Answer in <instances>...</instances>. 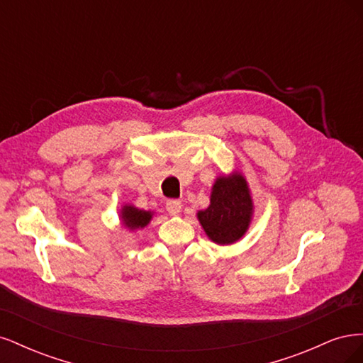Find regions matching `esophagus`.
I'll return each instance as SVG.
<instances>
[{"label":"esophagus","mask_w":363,"mask_h":363,"mask_svg":"<svg viewBox=\"0 0 363 363\" xmlns=\"http://www.w3.org/2000/svg\"><path fill=\"white\" fill-rule=\"evenodd\" d=\"M182 207H183V204H182L180 200H168V201H167V211H168L171 215L180 213Z\"/></svg>","instance_id":"34e87169"}]
</instances>
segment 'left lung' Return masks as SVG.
<instances>
[{
    "label": "left lung",
    "instance_id": "8db88e82",
    "mask_svg": "<svg viewBox=\"0 0 363 363\" xmlns=\"http://www.w3.org/2000/svg\"><path fill=\"white\" fill-rule=\"evenodd\" d=\"M252 203L242 175L219 177L213 184L211 206L199 212V219L213 242L233 244L247 232Z\"/></svg>",
    "mask_w": 363,
    "mask_h": 363
}]
</instances>
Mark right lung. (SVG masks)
<instances>
[{
  "label": "right lung",
  "instance_id": "1",
  "mask_svg": "<svg viewBox=\"0 0 363 363\" xmlns=\"http://www.w3.org/2000/svg\"><path fill=\"white\" fill-rule=\"evenodd\" d=\"M152 213L145 212V211H139V208L133 206H124L123 208V221L128 228H142L145 227Z\"/></svg>",
  "mask_w": 363,
  "mask_h": 363
}]
</instances>
